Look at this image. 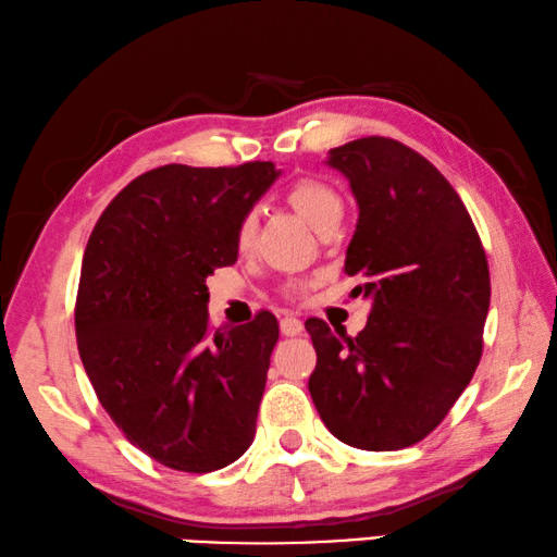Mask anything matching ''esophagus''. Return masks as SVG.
Segmentation results:
<instances>
[{"mask_svg":"<svg viewBox=\"0 0 557 557\" xmlns=\"http://www.w3.org/2000/svg\"><path fill=\"white\" fill-rule=\"evenodd\" d=\"M300 333H304V323H300L298 318H294V315H284V318H281V335L296 337V335H300Z\"/></svg>","mask_w":557,"mask_h":557,"instance_id":"34e87169","label":"esophagus"}]
</instances>
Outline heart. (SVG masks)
<instances>
[{
  "label": "heart",
  "mask_w": 557,
  "mask_h": 557,
  "mask_svg": "<svg viewBox=\"0 0 557 557\" xmlns=\"http://www.w3.org/2000/svg\"><path fill=\"white\" fill-rule=\"evenodd\" d=\"M286 202L294 208L300 218L313 224L318 232L327 230L330 224H337L343 220L345 202L339 193L318 178H298L286 188ZM253 237H257V214L247 212L237 224V247L239 251H247Z\"/></svg>",
  "instance_id": "obj_1"
}]
</instances>
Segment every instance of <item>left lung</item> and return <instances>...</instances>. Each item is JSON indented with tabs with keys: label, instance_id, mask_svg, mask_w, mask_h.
Wrapping results in <instances>:
<instances>
[{
	"label": "left lung",
	"instance_id": "left-lung-1",
	"mask_svg": "<svg viewBox=\"0 0 557 557\" xmlns=\"http://www.w3.org/2000/svg\"><path fill=\"white\" fill-rule=\"evenodd\" d=\"M359 205L347 276L372 300L367 327L337 338L308 318L320 418L359 450H401L441 425L472 382L490 310V267L460 195L421 153L386 136L330 149Z\"/></svg>",
	"mask_w": 557,
	"mask_h": 557
}]
</instances>
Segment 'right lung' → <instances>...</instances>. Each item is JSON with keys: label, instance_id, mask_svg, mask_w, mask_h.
I'll use <instances>...</instances> for the list:
<instances>
[{"label": "right lung", "instance_id": "1", "mask_svg": "<svg viewBox=\"0 0 557 557\" xmlns=\"http://www.w3.org/2000/svg\"><path fill=\"white\" fill-rule=\"evenodd\" d=\"M271 161L169 163L134 178L87 239L75 300L77 349L126 441L178 472L247 453L278 323L212 330L208 286L237 261V224L278 178Z\"/></svg>", "mask_w": 557, "mask_h": 557}]
</instances>
